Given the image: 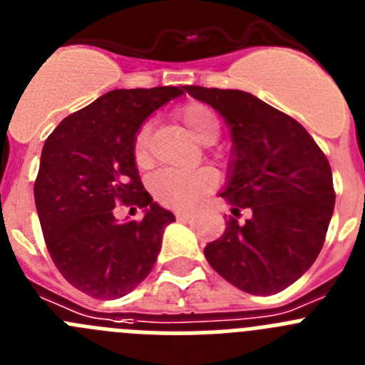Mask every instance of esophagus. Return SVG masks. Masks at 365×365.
Listing matches in <instances>:
<instances>
[{"instance_id": "obj_1", "label": "esophagus", "mask_w": 365, "mask_h": 365, "mask_svg": "<svg viewBox=\"0 0 365 365\" xmlns=\"http://www.w3.org/2000/svg\"><path fill=\"white\" fill-rule=\"evenodd\" d=\"M192 215L193 213L190 212V210H179V212H175V217L179 220H188Z\"/></svg>"}]
</instances>
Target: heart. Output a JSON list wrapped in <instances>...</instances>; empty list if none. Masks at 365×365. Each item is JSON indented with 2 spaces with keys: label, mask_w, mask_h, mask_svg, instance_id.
Instances as JSON below:
<instances>
[{
  "label": "heart",
  "mask_w": 365,
  "mask_h": 365,
  "mask_svg": "<svg viewBox=\"0 0 365 365\" xmlns=\"http://www.w3.org/2000/svg\"><path fill=\"white\" fill-rule=\"evenodd\" d=\"M180 121L192 132L197 141L212 145L219 137L220 126L215 113L206 105L188 103L179 110ZM150 123L141 125L133 137V159L137 166H148L150 163ZM150 192L160 205L170 208H188L205 195L213 186V177L210 172H175V170H160L150 177Z\"/></svg>",
  "instance_id": "1"
}]
</instances>
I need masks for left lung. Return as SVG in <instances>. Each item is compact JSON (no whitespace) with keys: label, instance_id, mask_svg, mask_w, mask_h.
<instances>
[{"label":"left lung","instance_id":"8db88e82","mask_svg":"<svg viewBox=\"0 0 365 365\" xmlns=\"http://www.w3.org/2000/svg\"><path fill=\"white\" fill-rule=\"evenodd\" d=\"M224 117L232 133L228 182L220 197L232 213L205 248L222 279L252 295H273L312 267L326 240L335 190L326 155L299 121L242 90L186 86Z\"/></svg>","mask_w":365,"mask_h":365}]
</instances>
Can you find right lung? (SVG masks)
Wrapping results in <instances>:
<instances>
[{
	"mask_svg": "<svg viewBox=\"0 0 365 365\" xmlns=\"http://www.w3.org/2000/svg\"><path fill=\"white\" fill-rule=\"evenodd\" d=\"M186 88L112 90L65 117L45 141L34 185L43 237L53 264L79 292L119 299L152 272L163 232L175 217L139 179L133 137L146 117ZM145 208L117 223L115 204Z\"/></svg>",
	"mask_w": 365,
	"mask_h": 365,
	"instance_id": "obj_1",
	"label": "right lung"
}]
</instances>
